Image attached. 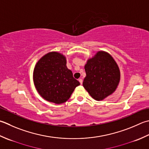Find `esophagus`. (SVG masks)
Here are the masks:
<instances>
[{
  "label": "esophagus",
  "mask_w": 149,
  "mask_h": 149,
  "mask_svg": "<svg viewBox=\"0 0 149 149\" xmlns=\"http://www.w3.org/2000/svg\"><path fill=\"white\" fill-rule=\"evenodd\" d=\"M79 83H80L81 84H82V83H83V79H79Z\"/></svg>",
  "instance_id": "34e87169"
}]
</instances>
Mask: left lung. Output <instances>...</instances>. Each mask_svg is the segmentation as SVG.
Segmentation results:
<instances>
[{"instance_id":"8db88e82","label":"left lung","mask_w":149,"mask_h":149,"mask_svg":"<svg viewBox=\"0 0 149 149\" xmlns=\"http://www.w3.org/2000/svg\"><path fill=\"white\" fill-rule=\"evenodd\" d=\"M86 76L83 85L91 97L101 101L111 95L120 80V71L113 57L107 52L100 51L84 66Z\"/></svg>"}]
</instances>
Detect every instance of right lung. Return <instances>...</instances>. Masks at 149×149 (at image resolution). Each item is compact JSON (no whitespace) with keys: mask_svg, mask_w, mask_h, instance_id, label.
Segmentation results:
<instances>
[{"mask_svg":"<svg viewBox=\"0 0 149 149\" xmlns=\"http://www.w3.org/2000/svg\"><path fill=\"white\" fill-rule=\"evenodd\" d=\"M33 78L39 94L45 100L55 104L66 102L80 84L67 68L66 57L55 52H49L39 60Z\"/></svg>","mask_w":149,"mask_h":149,"instance_id":"right-lung-1","label":"right lung"}]
</instances>
